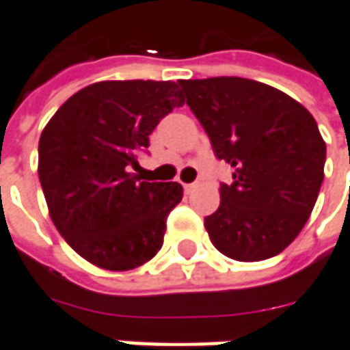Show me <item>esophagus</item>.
Here are the masks:
<instances>
[{"label": "esophagus", "instance_id": "obj_1", "mask_svg": "<svg viewBox=\"0 0 350 350\" xmlns=\"http://www.w3.org/2000/svg\"><path fill=\"white\" fill-rule=\"evenodd\" d=\"M196 186H198L196 182H193V184H184V189H186V191H191V189H193Z\"/></svg>", "mask_w": 350, "mask_h": 350}]
</instances>
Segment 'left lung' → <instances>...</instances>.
<instances>
[{"label": "left lung", "instance_id": "left-lung-1", "mask_svg": "<svg viewBox=\"0 0 350 350\" xmlns=\"http://www.w3.org/2000/svg\"><path fill=\"white\" fill-rule=\"evenodd\" d=\"M189 110L232 182L205 217L213 246L236 261L281 254L306 224L323 182L325 143L306 108L265 83L242 77L180 81Z\"/></svg>", "mask_w": 350, "mask_h": 350}]
</instances>
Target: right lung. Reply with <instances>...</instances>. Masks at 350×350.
I'll list each match as a JSON object with an SVG mask.
<instances>
[{
    "label": "right lung",
    "instance_id": "add662e5",
    "mask_svg": "<svg viewBox=\"0 0 350 350\" xmlns=\"http://www.w3.org/2000/svg\"><path fill=\"white\" fill-rule=\"evenodd\" d=\"M184 104L172 81H103L75 92L44 127L38 178L59 234L110 271L143 265L163 247L176 182H141L139 152L164 116Z\"/></svg>",
    "mask_w": 350,
    "mask_h": 350
}]
</instances>
